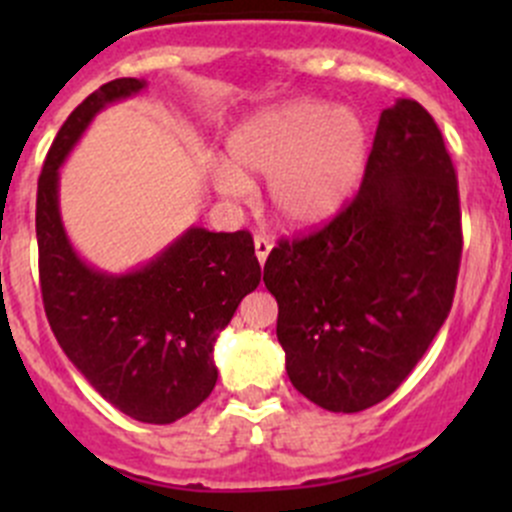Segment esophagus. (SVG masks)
Returning <instances> with one entry per match:
<instances>
[{"label":"esophagus","instance_id":"34e87169","mask_svg":"<svg viewBox=\"0 0 512 512\" xmlns=\"http://www.w3.org/2000/svg\"><path fill=\"white\" fill-rule=\"evenodd\" d=\"M270 250H272V240H270V237L257 235L255 237V255H257V260H260V265H265V260H267V255H270Z\"/></svg>","mask_w":512,"mask_h":512}]
</instances>
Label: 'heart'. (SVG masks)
Returning <instances> with one entry per match:
<instances>
[{
	"mask_svg": "<svg viewBox=\"0 0 512 512\" xmlns=\"http://www.w3.org/2000/svg\"><path fill=\"white\" fill-rule=\"evenodd\" d=\"M230 158L213 168L218 190L250 193L247 175H270V203L289 227H317L347 205L364 173L369 138L361 118L322 101L265 108L232 131Z\"/></svg>",
	"mask_w": 512,
	"mask_h": 512,
	"instance_id": "obj_1",
	"label": "heart"
}]
</instances>
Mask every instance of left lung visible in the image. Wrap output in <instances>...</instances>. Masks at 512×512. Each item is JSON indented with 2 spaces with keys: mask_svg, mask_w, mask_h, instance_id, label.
<instances>
[{
  "mask_svg": "<svg viewBox=\"0 0 512 512\" xmlns=\"http://www.w3.org/2000/svg\"><path fill=\"white\" fill-rule=\"evenodd\" d=\"M461 252L446 143L421 103L399 98L381 113L352 203L282 237L265 262L294 389L342 414L394 394L451 312Z\"/></svg>",
  "mask_w": 512,
  "mask_h": 512,
  "instance_id": "left-lung-1",
  "label": "left lung"
}]
</instances>
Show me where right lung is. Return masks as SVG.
Masks as SVG:
<instances>
[{"instance_id":"right-lung-1","label":"right lung","mask_w":512,"mask_h":512,"mask_svg":"<svg viewBox=\"0 0 512 512\" xmlns=\"http://www.w3.org/2000/svg\"><path fill=\"white\" fill-rule=\"evenodd\" d=\"M143 89L141 79L108 81L56 133L36 188L39 285L56 342L98 394L136 421L173 423L215 389L213 344L260 285V262L247 230L205 227L126 275L76 255L59 215L61 163L103 106Z\"/></svg>"}]
</instances>
